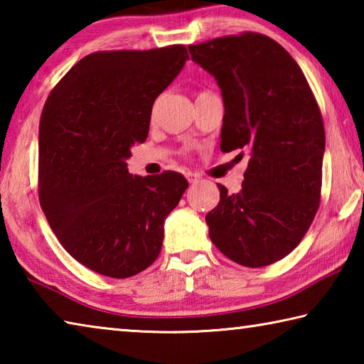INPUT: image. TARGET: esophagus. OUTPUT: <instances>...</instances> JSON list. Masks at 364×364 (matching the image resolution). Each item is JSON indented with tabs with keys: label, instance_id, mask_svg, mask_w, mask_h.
Returning <instances> with one entry per match:
<instances>
[{
	"label": "esophagus",
	"instance_id": "34e87169",
	"mask_svg": "<svg viewBox=\"0 0 364 364\" xmlns=\"http://www.w3.org/2000/svg\"><path fill=\"white\" fill-rule=\"evenodd\" d=\"M186 178H188V181H189L191 184L199 183V176H197L196 173H186Z\"/></svg>",
	"mask_w": 364,
	"mask_h": 364
}]
</instances>
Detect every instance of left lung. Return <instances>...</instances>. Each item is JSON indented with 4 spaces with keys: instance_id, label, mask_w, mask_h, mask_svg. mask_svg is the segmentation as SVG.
<instances>
[{
    "instance_id": "obj_1",
    "label": "left lung",
    "mask_w": 364,
    "mask_h": 364,
    "mask_svg": "<svg viewBox=\"0 0 364 364\" xmlns=\"http://www.w3.org/2000/svg\"><path fill=\"white\" fill-rule=\"evenodd\" d=\"M188 49L223 96L220 149L250 156L239 193L218 184L208 236L230 260L267 267L297 247L318 212L321 112L299 64L269 36H223Z\"/></svg>"
}]
</instances>
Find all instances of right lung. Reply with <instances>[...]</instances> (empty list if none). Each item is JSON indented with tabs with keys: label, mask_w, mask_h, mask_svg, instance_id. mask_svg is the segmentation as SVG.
Instances as JSON below:
<instances>
[{
	"label": "right lung",
	"mask_w": 364,
	"mask_h": 364,
	"mask_svg": "<svg viewBox=\"0 0 364 364\" xmlns=\"http://www.w3.org/2000/svg\"><path fill=\"white\" fill-rule=\"evenodd\" d=\"M181 45L80 59L51 91L38 134L40 204L77 262L109 278L151 267L164 223L188 181L176 171L130 175L132 146L149 133L154 101L186 63Z\"/></svg>",
	"instance_id": "add662e5"
}]
</instances>
